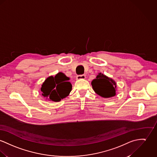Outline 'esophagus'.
<instances>
[{"label":"esophagus","mask_w":157,"mask_h":157,"mask_svg":"<svg viewBox=\"0 0 157 157\" xmlns=\"http://www.w3.org/2000/svg\"><path fill=\"white\" fill-rule=\"evenodd\" d=\"M86 78V76L84 75H78L76 78V80H81V79H85Z\"/></svg>","instance_id":"obj_1"}]
</instances>
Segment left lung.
Segmentation results:
<instances>
[{
	"label": "left lung",
	"mask_w": 157,
	"mask_h": 157,
	"mask_svg": "<svg viewBox=\"0 0 157 157\" xmlns=\"http://www.w3.org/2000/svg\"><path fill=\"white\" fill-rule=\"evenodd\" d=\"M91 85L95 93L103 98H110L116 95V82L101 73H98L96 78L92 81Z\"/></svg>",
	"instance_id": "8db88e82"
}]
</instances>
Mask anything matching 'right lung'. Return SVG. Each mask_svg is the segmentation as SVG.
Here are the masks:
<instances>
[{
  "mask_svg": "<svg viewBox=\"0 0 157 157\" xmlns=\"http://www.w3.org/2000/svg\"><path fill=\"white\" fill-rule=\"evenodd\" d=\"M70 78L62 72L54 77H48L42 85L40 91L42 96L48 101L59 102L68 96L72 91V85L68 81Z\"/></svg>",
  "mask_w": 157,
  "mask_h": 157,
  "instance_id": "right-lung-1",
  "label": "right lung"
}]
</instances>
